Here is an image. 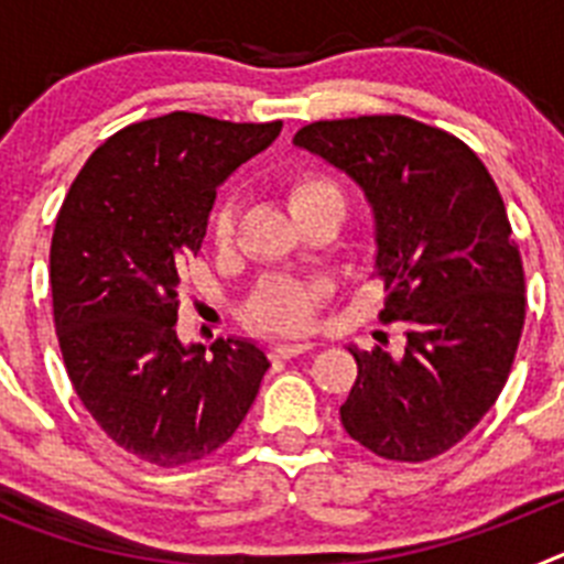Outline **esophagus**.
Listing matches in <instances>:
<instances>
[{"label": "esophagus", "instance_id": "34e87169", "mask_svg": "<svg viewBox=\"0 0 564 564\" xmlns=\"http://www.w3.org/2000/svg\"><path fill=\"white\" fill-rule=\"evenodd\" d=\"M313 350V344L302 341V344H273L271 347V358L273 361H288V358L305 356V352Z\"/></svg>", "mask_w": 564, "mask_h": 564}]
</instances>
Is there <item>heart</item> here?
<instances>
[{
    "instance_id": "heart-1",
    "label": "heart",
    "mask_w": 564,
    "mask_h": 564,
    "mask_svg": "<svg viewBox=\"0 0 564 564\" xmlns=\"http://www.w3.org/2000/svg\"><path fill=\"white\" fill-rule=\"evenodd\" d=\"M288 203H291L293 217H305L307 212L322 206H344V194L330 177L316 172H302L291 177L288 183ZM239 220V203L234 194H223L217 206L212 212V228L214 242H231L237 234ZM327 288L322 282H302V279L291 276H268L257 285V291L248 299V318L251 325L262 327L268 333H279V336H296V333L311 330L313 316H316L318 305L325 302Z\"/></svg>"
}]
</instances>
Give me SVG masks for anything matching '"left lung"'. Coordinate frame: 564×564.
<instances>
[{"label":"left lung","mask_w":564,"mask_h":564,"mask_svg":"<svg viewBox=\"0 0 564 564\" xmlns=\"http://www.w3.org/2000/svg\"><path fill=\"white\" fill-rule=\"evenodd\" d=\"M293 143L364 188L376 214L381 318L406 350L350 347L358 378L347 435L383 460L449 452L495 406L525 325V273L506 203L460 138L406 115H358L299 129Z\"/></svg>","instance_id":"1"}]
</instances>
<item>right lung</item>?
<instances>
[{"label": "right lung", "mask_w": 564, "mask_h": 564, "mask_svg": "<svg viewBox=\"0 0 564 564\" xmlns=\"http://www.w3.org/2000/svg\"><path fill=\"white\" fill-rule=\"evenodd\" d=\"M279 132L282 121L197 112L129 123L64 197L50 246L64 367L84 410L138 460L172 468L220 449L271 367L246 338L183 347L174 325L217 186Z\"/></svg>", "instance_id": "right-lung-1"}]
</instances>
